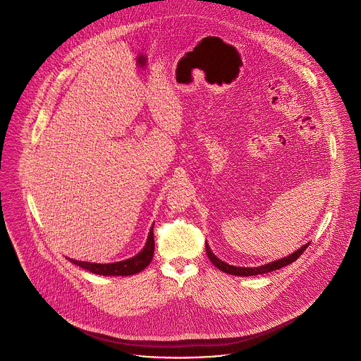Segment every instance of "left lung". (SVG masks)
I'll list each match as a JSON object with an SVG mask.
<instances>
[{
	"label": "left lung",
	"mask_w": 361,
	"mask_h": 361,
	"mask_svg": "<svg viewBox=\"0 0 361 361\" xmlns=\"http://www.w3.org/2000/svg\"><path fill=\"white\" fill-rule=\"evenodd\" d=\"M308 247V244L302 245L301 248H298L297 251H294L293 254L284 257V259H280V260H276L273 263H269V264H264V266H260V267H235V266H230L221 260H219L217 257L212 252L210 247L205 244V251H207V255L209 259L212 260V263L221 271L227 273V274H233V276H240V277H250V276H257V274H264V273H270V271H274V270H279L281 267H286L291 263H294L298 257L305 251V248Z\"/></svg>",
	"instance_id": "1"
}]
</instances>
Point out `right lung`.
Masks as SVG:
<instances>
[{
  "mask_svg": "<svg viewBox=\"0 0 361 361\" xmlns=\"http://www.w3.org/2000/svg\"><path fill=\"white\" fill-rule=\"evenodd\" d=\"M152 255H154V233L151 228L145 247L142 248L141 252L133 257V259L118 262V263H111V264H97V263H88V262H78L73 259H70V262L73 264L80 266L84 270H88L99 276H131L144 270L152 260Z\"/></svg>",
  "mask_w": 361,
  "mask_h": 361,
  "instance_id": "right-lung-1",
  "label": "right lung"
}]
</instances>
